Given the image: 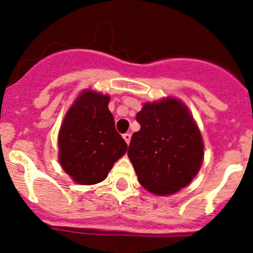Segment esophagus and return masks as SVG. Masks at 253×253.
I'll list each match as a JSON object with an SVG mask.
<instances>
[{
    "mask_svg": "<svg viewBox=\"0 0 253 253\" xmlns=\"http://www.w3.org/2000/svg\"><path fill=\"white\" fill-rule=\"evenodd\" d=\"M123 138H124V140L126 142V144H129V143H130V139H131V134L130 133H125L124 135H123Z\"/></svg>",
    "mask_w": 253,
    "mask_h": 253,
    "instance_id": "34e87169",
    "label": "esophagus"
}]
</instances>
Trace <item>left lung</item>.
<instances>
[{
    "label": "left lung",
    "instance_id": "obj_1",
    "mask_svg": "<svg viewBox=\"0 0 253 253\" xmlns=\"http://www.w3.org/2000/svg\"><path fill=\"white\" fill-rule=\"evenodd\" d=\"M140 129L133 134L128 157L140 185L167 196L186 187L204 160V142L186 105L167 96L146 102L137 114Z\"/></svg>",
    "mask_w": 253,
    "mask_h": 253
}]
</instances>
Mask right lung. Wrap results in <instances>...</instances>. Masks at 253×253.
I'll return each instance as SVG.
<instances>
[{"instance_id": "obj_1", "label": "right lung", "mask_w": 253, "mask_h": 253, "mask_svg": "<svg viewBox=\"0 0 253 253\" xmlns=\"http://www.w3.org/2000/svg\"><path fill=\"white\" fill-rule=\"evenodd\" d=\"M110 96L84 90L66 113L58 133V160L80 185L99 184L126 152L109 110Z\"/></svg>"}]
</instances>
